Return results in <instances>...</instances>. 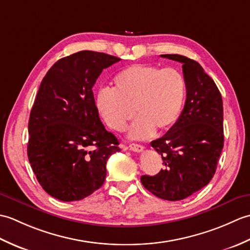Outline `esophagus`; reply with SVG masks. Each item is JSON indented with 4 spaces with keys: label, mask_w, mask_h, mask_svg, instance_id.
Segmentation results:
<instances>
[{
    "label": "esophagus",
    "mask_w": 250,
    "mask_h": 250,
    "mask_svg": "<svg viewBox=\"0 0 250 250\" xmlns=\"http://www.w3.org/2000/svg\"><path fill=\"white\" fill-rule=\"evenodd\" d=\"M129 148L131 150H133L135 152H141V151L144 150V146L140 145V144H135V143H133V144H130Z\"/></svg>",
    "instance_id": "obj_1"
}]
</instances>
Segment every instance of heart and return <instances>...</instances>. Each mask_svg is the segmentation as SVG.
Returning a JSON list of instances; mask_svg holds the SVG:
<instances>
[{"label":"heart","mask_w":250,"mask_h":250,"mask_svg":"<svg viewBox=\"0 0 250 250\" xmlns=\"http://www.w3.org/2000/svg\"><path fill=\"white\" fill-rule=\"evenodd\" d=\"M114 83L115 88L99 90L95 106L105 124L116 131L124 130L134 114L139 115L129 130L131 139L144 140L156 130L167 131L182 115L187 88L175 68L133 64L117 74Z\"/></svg>","instance_id":"obj_1"}]
</instances>
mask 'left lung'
<instances>
[{
  "label": "left lung",
  "mask_w": 250,
  "mask_h": 250,
  "mask_svg": "<svg viewBox=\"0 0 250 250\" xmlns=\"http://www.w3.org/2000/svg\"><path fill=\"white\" fill-rule=\"evenodd\" d=\"M183 63L187 88L184 109L167 133L151 142L166 168L143 175V186L163 200L188 198L210 182L224 148V106L215 82L198 62L180 55H161Z\"/></svg>",
  "instance_id": "1"
}]
</instances>
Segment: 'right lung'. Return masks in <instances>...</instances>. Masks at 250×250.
<instances>
[{
  "instance_id": "add662e5",
  "label": "right lung",
  "mask_w": 250,
  "mask_h": 250,
  "mask_svg": "<svg viewBox=\"0 0 250 250\" xmlns=\"http://www.w3.org/2000/svg\"><path fill=\"white\" fill-rule=\"evenodd\" d=\"M120 59L83 50L62 58L47 72L29 119L28 158L47 193L79 201L102 187L106 162L120 151L105 129L92 87L104 68Z\"/></svg>"
}]
</instances>
